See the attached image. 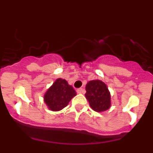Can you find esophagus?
<instances>
[{
	"instance_id": "1",
	"label": "esophagus",
	"mask_w": 153,
	"mask_h": 153,
	"mask_svg": "<svg viewBox=\"0 0 153 153\" xmlns=\"http://www.w3.org/2000/svg\"><path fill=\"white\" fill-rule=\"evenodd\" d=\"M76 92H77V93H84L85 90L83 88H79L76 90Z\"/></svg>"
}]
</instances>
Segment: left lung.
<instances>
[{"instance_id":"1","label":"left lung","mask_w":153,"mask_h":153,"mask_svg":"<svg viewBox=\"0 0 153 153\" xmlns=\"http://www.w3.org/2000/svg\"><path fill=\"white\" fill-rule=\"evenodd\" d=\"M85 97L90 107L96 112H103L111 106V97L107 86L101 80L96 79L87 83Z\"/></svg>"}]
</instances>
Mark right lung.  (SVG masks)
<instances>
[{
	"instance_id": "obj_1",
	"label": "right lung",
	"mask_w": 153,
	"mask_h": 153,
	"mask_svg": "<svg viewBox=\"0 0 153 153\" xmlns=\"http://www.w3.org/2000/svg\"><path fill=\"white\" fill-rule=\"evenodd\" d=\"M76 95L72 86L67 80L59 78L44 94V100L48 109L52 111H60L68 105L71 99Z\"/></svg>"
}]
</instances>
